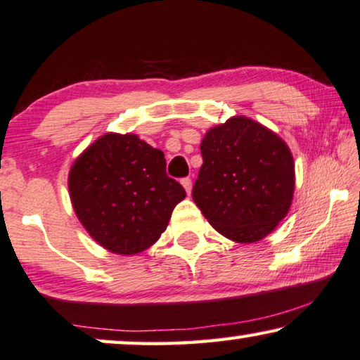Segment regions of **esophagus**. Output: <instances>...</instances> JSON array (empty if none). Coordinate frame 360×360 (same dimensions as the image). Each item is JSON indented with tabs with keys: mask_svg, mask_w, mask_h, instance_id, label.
<instances>
[{
	"mask_svg": "<svg viewBox=\"0 0 360 360\" xmlns=\"http://www.w3.org/2000/svg\"><path fill=\"white\" fill-rule=\"evenodd\" d=\"M181 184L184 186L186 193L191 194V189H193V181H191V177H184V179H181Z\"/></svg>",
	"mask_w": 360,
	"mask_h": 360,
	"instance_id": "34e87169",
	"label": "esophagus"
}]
</instances>
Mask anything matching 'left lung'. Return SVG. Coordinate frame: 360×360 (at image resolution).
<instances>
[{"instance_id":"1","label":"left lung","mask_w":360,"mask_h":360,"mask_svg":"<svg viewBox=\"0 0 360 360\" xmlns=\"http://www.w3.org/2000/svg\"><path fill=\"white\" fill-rule=\"evenodd\" d=\"M193 199L209 224L233 242H257L288 214L295 191L290 148L245 117L205 133Z\"/></svg>"}]
</instances>
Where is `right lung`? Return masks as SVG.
I'll return each mask as SVG.
<instances>
[{
  "mask_svg": "<svg viewBox=\"0 0 360 360\" xmlns=\"http://www.w3.org/2000/svg\"><path fill=\"white\" fill-rule=\"evenodd\" d=\"M69 191L77 217L94 240L120 255L150 248L186 198L183 186L166 174L161 150L136 135L115 133L79 156Z\"/></svg>",
  "mask_w": 360,
  "mask_h": 360,
  "instance_id": "right-lung-1",
  "label": "right lung"
}]
</instances>
